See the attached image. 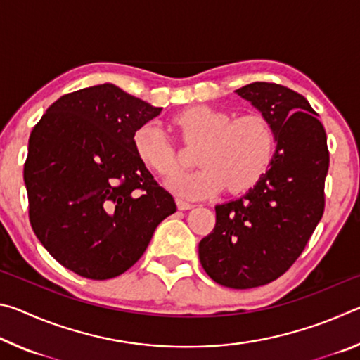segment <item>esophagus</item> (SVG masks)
Masks as SVG:
<instances>
[{"instance_id": "esophagus-1", "label": "esophagus", "mask_w": 360, "mask_h": 360, "mask_svg": "<svg viewBox=\"0 0 360 360\" xmlns=\"http://www.w3.org/2000/svg\"><path fill=\"white\" fill-rule=\"evenodd\" d=\"M176 205H178V210H181V211L193 208V205H192V203H188V202H186V200H181V198L176 200Z\"/></svg>"}]
</instances>
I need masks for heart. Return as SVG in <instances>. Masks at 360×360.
<instances>
[{
    "label": "heart",
    "mask_w": 360,
    "mask_h": 360,
    "mask_svg": "<svg viewBox=\"0 0 360 360\" xmlns=\"http://www.w3.org/2000/svg\"><path fill=\"white\" fill-rule=\"evenodd\" d=\"M172 125L186 146H200L195 163L202 168L168 181V187L184 198H210L225 187L233 193L248 192L275 158L276 131L264 112L249 111L233 117L225 109L195 105L174 114ZM133 150L149 172L162 178L179 169L178 152L155 122H146L135 130Z\"/></svg>",
    "instance_id": "b5f03b06"
}]
</instances>
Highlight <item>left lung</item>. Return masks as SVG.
Instances as JSON below:
<instances>
[{
	"instance_id": "8db88e82",
	"label": "left lung",
	"mask_w": 360,
	"mask_h": 360,
	"mask_svg": "<svg viewBox=\"0 0 360 360\" xmlns=\"http://www.w3.org/2000/svg\"><path fill=\"white\" fill-rule=\"evenodd\" d=\"M270 117L276 131L273 163L254 188L216 206V225L200 241L208 276L231 289L275 281L300 257L326 206V130L303 95L275 82L236 90Z\"/></svg>"
}]
</instances>
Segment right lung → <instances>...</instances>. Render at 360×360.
<instances>
[{"instance_id": "right-lung-1", "label": "right lung", "mask_w": 360, "mask_h": 360, "mask_svg": "<svg viewBox=\"0 0 360 360\" xmlns=\"http://www.w3.org/2000/svg\"><path fill=\"white\" fill-rule=\"evenodd\" d=\"M160 111L101 84L60 96L34 125L23 168L30 224L76 275L103 281L125 273L176 211L133 150V133Z\"/></svg>"}]
</instances>
